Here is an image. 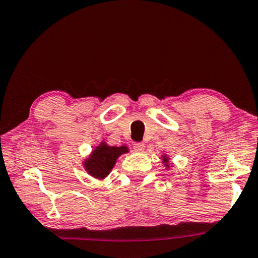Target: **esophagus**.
<instances>
[{
	"label": "esophagus",
	"mask_w": 258,
	"mask_h": 258,
	"mask_svg": "<svg viewBox=\"0 0 258 258\" xmlns=\"http://www.w3.org/2000/svg\"><path fill=\"white\" fill-rule=\"evenodd\" d=\"M133 149L134 152L137 153H142L145 151V145L142 144V142H136V144L133 145Z\"/></svg>",
	"instance_id": "esophagus-1"
}]
</instances>
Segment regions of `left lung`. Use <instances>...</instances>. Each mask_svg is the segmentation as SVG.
<instances>
[{
  "mask_svg": "<svg viewBox=\"0 0 258 258\" xmlns=\"http://www.w3.org/2000/svg\"><path fill=\"white\" fill-rule=\"evenodd\" d=\"M162 160H163V163H164V166H166V168H169V157L166 156V155H163Z\"/></svg>",
  "mask_w": 258,
  "mask_h": 258,
  "instance_id": "8db88e82",
  "label": "left lung"
}]
</instances>
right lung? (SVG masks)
Instances as JSON below:
<instances>
[{"instance_id": "right-lung-1", "label": "right lung", "mask_w": 258, "mask_h": 258, "mask_svg": "<svg viewBox=\"0 0 258 258\" xmlns=\"http://www.w3.org/2000/svg\"><path fill=\"white\" fill-rule=\"evenodd\" d=\"M125 153H128V148L126 146L114 147L107 146L105 142H101V145L97 146L90 156L84 161L83 167L92 177L103 179L112 170L118 157Z\"/></svg>"}]
</instances>
